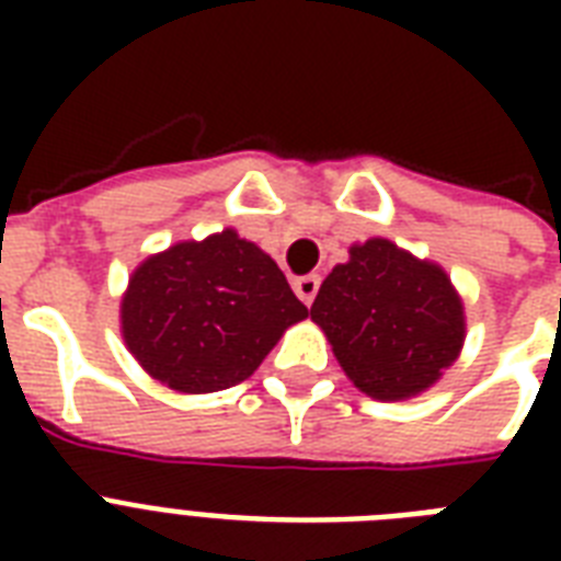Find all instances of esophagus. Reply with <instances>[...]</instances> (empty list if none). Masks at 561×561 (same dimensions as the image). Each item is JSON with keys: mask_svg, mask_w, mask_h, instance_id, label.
<instances>
[{"mask_svg": "<svg viewBox=\"0 0 561 561\" xmlns=\"http://www.w3.org/2000/svg\"><path fill=\"white\" fill-rule=\"evenodd\" d=\"M294 290H297V297L302 299L306 306H311L317 297V290H320V276H317V273L299 276V279H294Z\"/></svg>", "mask_w": 561, "mask_h": 561, "instance_id": "34e87169", "label": "esophagus"}]
</instances>
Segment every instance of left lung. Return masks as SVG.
<instances>
[{
  "label": "left lung",
  "instance_id": "left-lung-1",
  "mask_svg": "<svg viewBox=\"0 0 561 561\" xmlns=\"http://www.w3.org/2000/svg\"><path fill=\"white\" fill-rule=\"evenodd\" d=\"M311 320L375 399L425 390L462 346V306L448 276L383 238L352 247L350 262L325 276Z\"/></svg>",
  "mask_w": 561,
  "mask_h": 561
}]
</instances>
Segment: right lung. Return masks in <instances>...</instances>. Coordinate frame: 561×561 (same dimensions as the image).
Returning a JSON list of instances; mask_svg holds the SVG:
<instances>
[{"label": "right lung", "mask_w": 561, "mask_h": 561, "mask_svg": "<svg viewBox=\"0 0 561 561\" xmlns=\"http://www.w3.org/2000/svg\"><path fill=\"white\" fill-rule=\"evenodd\" d=\"M308 308L271 255L232 229L174 244L134 273L122 332L145 373L180 392H215L253 375Z\"/></svg>", "instance_id": "right-lung-1"}]
</instances>
